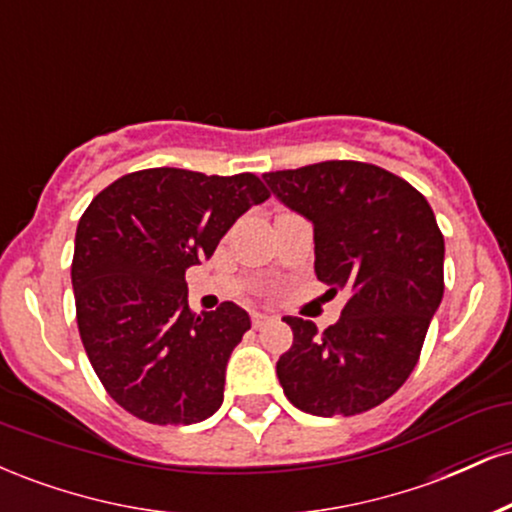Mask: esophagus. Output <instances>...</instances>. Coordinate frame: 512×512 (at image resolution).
<instances>
[{
  "instance_id": "obj_1",
  "label": "esophagus",
  "mask_w": 512,
  "mask_h": 512,
  "mask_svg": "<svg viewBox=\"0 0 512 512\" xmlns=\"http://www.w3.org/2000/svg\"><path fill=\"white\" fill-rule=\"evenodd\" d=\"M274 317L272 315H267V313H255L252 315V327H255V330H262L264 325H269V322H272Z\"/></svg>"
}]
</instances>
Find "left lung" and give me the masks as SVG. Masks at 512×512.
<instances>
[{
  "label": "left lung",
  "instance_id": "obj_1",
  "mask_svg": "<svg viewBox=\"0 0 512 512\" xmlns=\"http://www.w3.org/2000/svg\"><path fill=\"white\" fill-rule=\"evenodd\" d=\"M269 192L313 221L315 274L346 291L337 325L284 317L293 344L276 375L293 407L354 416L409 378L443 298L445 243L431 204L390 170L322 161L264 173Z\"/></svg>",
  "mask_w": 512,
  "mask_h": 512
}]
</instances>
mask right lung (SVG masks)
I'll return each instance as SVG.
<instances>
[{"mask_svg": "<svg viewBox=\"0 0 512 512\" xmlns=\"http://www.w3.org/2000/svg\"><path fill=\"white\" fill-rule=\"evenodd\" d=\"M267 197L252 173L146 168L88 204L72 260L76 325L105 392L132 416L187 426L221 407L226 363L250 315L231 301L195 315L185 272Z\"/></svg>", "mask_w": 512, "mask_h": 512, "instance_id": "obj_1", "label": "right lung"}]
</instances>
